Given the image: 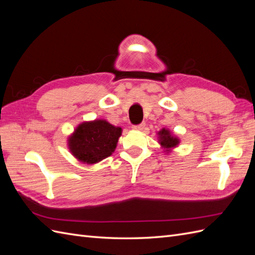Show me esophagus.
I'll use <instances>...</instances> for the list:
<instances>
[{
    "instance_id": "obj_1",
    "label": "esophagus",
    "mask_w": 255,
    "mask_h": 255,
    "mask_svg": "<svg viewBox=\"0 0 255 255\" xmlns=\"http://www.w3.org/2000/svg\"><path fill=\"white\" fill-rule=\"evenodd\" d=\"M144 128H145V123L144 122H141L140 125H137V126L133 127L134 129H138V130H142Z\"/></svg>"
}]
</instances>
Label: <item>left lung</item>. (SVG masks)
<instances>
[{"mask_svg":"<svg viewBox=\"0 0 255 255\" xmlns=\"http://www.w3.org/2000/svg\"><path fill=\"white\" fill-rule=\"evenodd\" d=\"M158 136H159V143L166 149L173 148V146H176L177 143H179V139L171 136L170 132H169V130L166 128H163L161 130H159Z\"/></svg>","mask_w":255,"mask_h":255,"instance_id":"8db88e82","label":"left lung"}]
</instances>
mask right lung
Masks as SVG:
<instances>
[{
	"label": "right lung",
	"mask_w": 255,
	"mask_h": 255,
	"mask_svg": "<svg viewBox=\"0 0 255 255\" xmlns=\"http://www.w3.org/2000/svg\"><path fill=\"white\" fill-rule=\"evenodd\" d=\"M121 132L105 120L84 122L69 138V148L83 163L96 164L115 151Z\"/></svg>",
	"instance_id": "right-lung-1"
}]
</instances>
